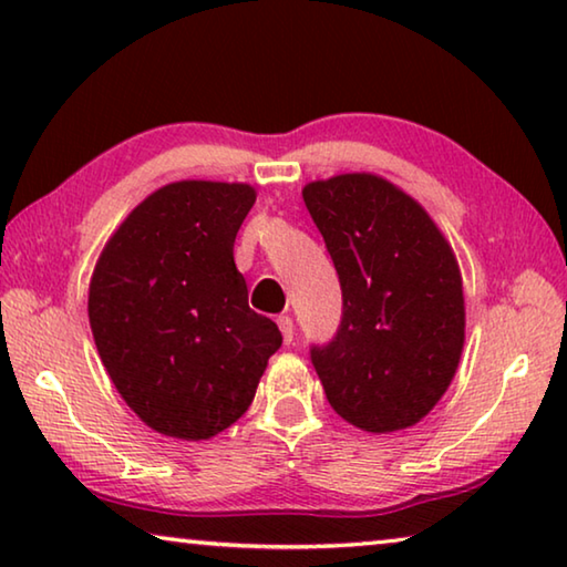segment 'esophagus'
<instances>
[{"mask_svg":"<svg viewBox=\"0 0 567 567\" xmlns=\"http://www.w3.org/2000/svg\"><path fill=\"white\" fill-rule=\"evenodd\" d=\"M277 324H280V332H282L285 342L290 344L292 338H295V322H292L290 315H280V318H277Z\"/></svg>","mask_w":567,"mask_h":567,"instance_id":"esophagus-1","label":"esophagus"}]
</instances>
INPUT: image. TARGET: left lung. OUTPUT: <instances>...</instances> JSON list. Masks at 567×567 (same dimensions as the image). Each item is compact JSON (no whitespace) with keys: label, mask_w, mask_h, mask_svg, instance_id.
<instances>
[{"label":"left lung","mask_w":567,"mask_h":567,"mask_svg":"<svg viewBox=\"0 0 567 567\" xmlns=\"http://www.w3.org/2000/svg\"><path fill=\"white\" fill-rule=\"evenodd\" d=\"M342 287V320L312 344L332 410L368 433L415 425L457 370L465 342L463 277L447 239L392 182L352 172L305 185Z\"/></svg>","instance_id":"left-lung-1"}]
</instances>
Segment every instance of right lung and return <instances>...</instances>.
<instances>
[{
    "label": "right lung",
    "mask_w": 567,
    "mask_h": 567,
    "mask_svg": "<svg viewBox=\"0 0 567 567\" xmlns=\"http://www.w3.org/2000/svg\"><path fill=\"white\" fill-rule=\"evenodd\" d=\"M255 197L237 182H172L132 209L94 267V344L124 402L162 435L223 433L282 344L277 324L249 310L235 267Z\"/></svg>",
    "instance_id": "1"
}]
</instances>
